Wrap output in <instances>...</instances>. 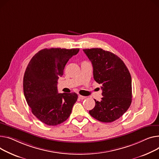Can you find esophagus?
Returning <instances> with one entry per match:
<instances>
[{"mask_svg":"<svg viewBox=\"0 0 159 159\" xmlns=\"http://www.w3.org/2000/svg\"><path fill=\"white\" fill-rule=\"evenodd\" d=\"M79 98L80 100H83L84 98H86V97L84 96H82V95H79Z\"/></svg>","mask_w":159,"mask_h":159,"instance_id":"obj_1","label":"esophagus"}]
</instances>
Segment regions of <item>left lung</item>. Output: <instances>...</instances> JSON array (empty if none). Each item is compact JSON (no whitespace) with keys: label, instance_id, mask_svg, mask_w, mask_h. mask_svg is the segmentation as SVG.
I'll return each mask as SVG.
<instances>
[{"label":"left lung","instance_id":"obj_1","mask_svg":"<svg viewBox=\"0 0 159 159\" xmlns=\"http://www.w3.org/2000/svg\"><path fill=\"white\" fill-rule=\"evenodd\" d=\"M93 68L94 80L102 86L101 101H95L89 111L96 120L104 123L119 119L132 102V79L123 61L113 53L102 48L84 49Z\"/></svg>","mask_w":159,"mask_h":159}]
</instances>
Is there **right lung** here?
<instances>
[{
  "label": "right lung",
  "mask_w": 159,
  "mask_h": 159,
  "mask_svg": "<svg viewBox=\"0 0 159 159\" xmlns=\"http://www.w3.org/2000/svg\"><path fill=\"white\" fill-rule=\"evenodd\" d=\"M79 48H45L29 62L24 76V93L36 117L43 123L55 126L65 121L71 114L78 95L58 93L57 80L70 58Z\"/></svg>",
  "instance_id": "1"
}]
</instances>
